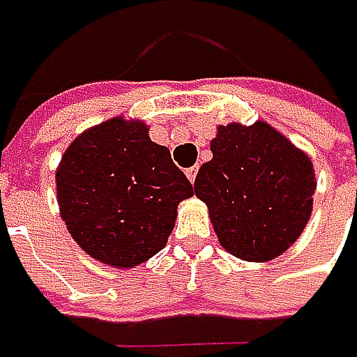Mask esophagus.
<instances>
[{"label":"esophagus","mask_w":357,"mask_h":357,"mask_svg":"<svg viewBox=\"0 0 357 357\" xmlns=\"http://www.w3.org/2000/svg\"><path fill=\"white\" fill-rule=\"evenodd\" d=\"M197 173H199V167H190V169H186V175H188V180L195 184V180H197Z\"/></svg>","instance_id":"esophagus-1"}]
</instances>
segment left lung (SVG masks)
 Instances as JSON below:
<instances>
[{
  "mask_svg": "<svg viewBox=\"0 0 357 357\" xmlns=\"http://www.w3.org/2000/svg\"><path fill=\"white\" fill-rule=\"evenodd\" d=\"M211 154L197 173L195 192L222 248L250 262L282 256L311 218V158L262 120L218 126Z\"/></svg>",
  "mask_w": 357,
  "mask_h": 357,
  "instance_id": "left-lung-1",
  "label": "left lung"
}]
</instances>
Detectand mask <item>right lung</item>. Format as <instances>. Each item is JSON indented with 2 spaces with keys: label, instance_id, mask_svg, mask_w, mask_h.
Returning <instances> with one entry per match:
<instances>
[{
  "label": "right lung",
  "instance_id": "1",
  "mask_svg": "<svg viewBox=\"0 0 357 357\" xmlns=\"http://www.w3.org/2000/svg\"><path fill=\"white\" fill-rule=\"evenodd\" d=\"M195 195L171 152L139 120L109 118L75 137L56 169V201L73 241L114 268L158 254L177 205Z\"/></svg>",
  "mask_w": 357,
  "mask_h": 357
}]
</instances>
